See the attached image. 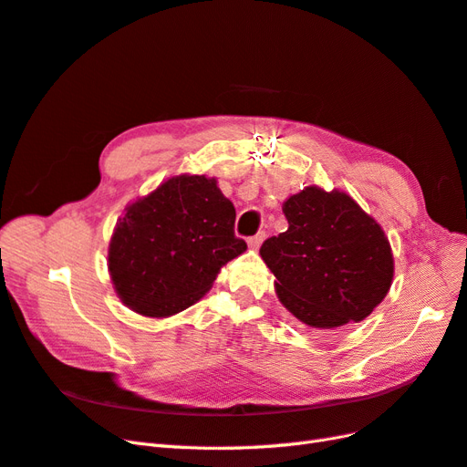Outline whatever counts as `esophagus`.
Instances as JSON below:
<instances>
[{
	"label": "esophagus",
	"mask_w": 467,
	"mask_h": 467,
	"mask_svg": "<svg viewBox=\"0 0 467 467\" xmlns=\"http://www.w3.org/2000/svg\"><path fill=\"white\" fill-rule=\"evenodd\" d=\"M265 235H267V234H265V232H259V234H255L254 237H249V239H247V245H249L251 249H259V245L263 244Z\"/></svg>",
	"instance_id": "esophagus-1"
}]
</instances>
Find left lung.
Instances as JSON below:
<instances>
[{
    "label": "left lung",
    "instance_id": "left-lung-1",
    "mask_svg": "<svg viewBox=\"0 0 467 467\" xmlns=\"http://www.w3.org/2000/svg\"><path fill=\"white\" fill-rule=\"evenodd\" d=\"M283 212L288 230L259 249L283 306L320 332L368 318L395 271L381 225L346 192L318 186L293 194Z\"/></svg>",
    "mask_w": 467,
    "mask_h": 467
}]
</instances>
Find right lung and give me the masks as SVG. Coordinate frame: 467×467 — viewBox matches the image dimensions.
Instances as JSON below:
<instances>
[{
    "instance_id": "obj_1",
    "label": "right lung",
    "mask_w": 467,
    "mask_h": 467,
    "mask_svg": "<svg viewBox=\"0 0 467 467\" xmlns=\"http://www.w3.org/2000/svg\"><path fill=\"white\" fill-rule=\"evenodd\" d=\"M235 208L216 179L181 174L125 208L108 249L113 288L125 306L165 318L192 306L225 263L247 249Z\"/></svg>"
}]
</instances>
